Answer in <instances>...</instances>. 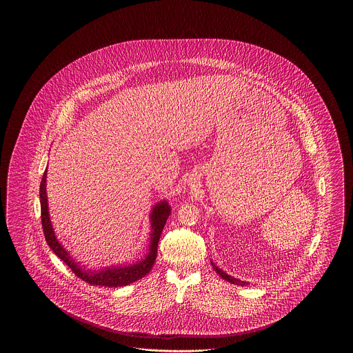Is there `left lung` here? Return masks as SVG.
Wrapping results in <instances>:
<instances>
[{
    "instance_id": "1",
    "label": "left lung",
    "mask_w": 353,
    "mask_h": 353,
    "mask_svg": "<svg viewBox=\"0 0 353 353\" xmlns=\"http://www.w3.org/2000/svg\"><path fill=\"white\" fill-rule=\"evenodd\" d=\"M212 266H213V269L216 270V272L219 274V276L222 278V279H225V281H228V282H230V283H233V285H246V282H243V281H239V279H235L233 276H230V275H228L225 271H222V270L217 268L213 262H212Z\"/></svg>"
}]
</instances>
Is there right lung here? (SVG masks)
<instances>
[{
	"label": "right lung",
	"instance_id": "1",
	"mask_svg": "<svg viewBox=\"0 0 353 353\" xmlns=\"http://www.w3.org/2000/svg\"><path fill=\"white\" fill-rule=\"evenodd\" d=\"M46 174L45 170L41 186H39V199H41V219H42V229L46 238L48 245L51 250L55 252L58 258H61L72 272L81 278L84 282L94 285H104V287H121V285H131L136 281L145 276L156 261L157 255V245L160 241V235L165 226V222L170 214V206L168 202L160 201L156 203L152 209L151 216V234H150V252L141 261L136 262L134 265H121V266H111L105 269L84 270L71 258L68 250L59 243L57 239L52 225H51L50 216H49V205H48V194H46Z\"/></svg>",
	"mask_w": 353,
	"mask_h": 353
}]
</instances>
